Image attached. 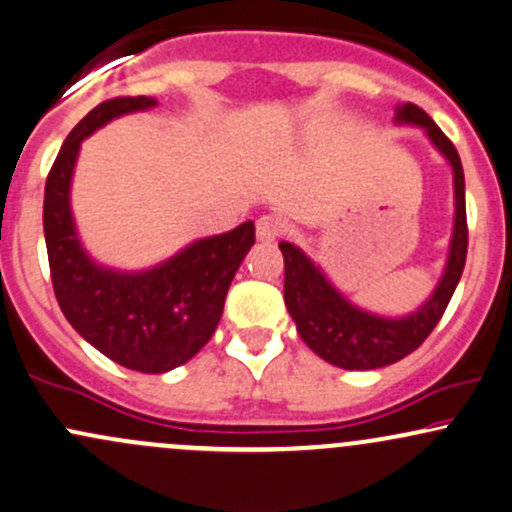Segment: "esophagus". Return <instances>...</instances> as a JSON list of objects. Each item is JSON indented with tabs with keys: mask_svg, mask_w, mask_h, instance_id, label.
<instances>
[{
	"mask_svg": "<svg viewBox=\"0 0 512 512\" xmlns=\"http://www.w3.org/2000/svg\"><path fill=\"white\" fill-rule=\"evenodd\" d=\"M284 233V221L279 219V216L274 214H264L257 219V238L260 240H267V243H272Z\"/></svg>",
	"mask_w": 512,
	"mask_h": 512,
	"instance_id": "esophagus-1",
	"label": "esophagus"
}]
</instances>
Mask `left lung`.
<instances>
[{
    "instance_id": "1",
    "label": "left lung",
    "mask_w": 512,
    "mask_h": 512,
    "mask_svg": "<svg viewBox=\"0 0 512 512\" xmlns=\"http://www.w3.org/2000/svg\"><path fill=\"white\" fill-rule=\"evenodd\" d=\"M395 120L426 129L433 146L448 158L455 178V228L450 238V255L433 296L419 310L404 317L366 313L346 301L303 250L286 240L279 243L284 255V301L298 334L317 356L346 370L390 366L419 349L448 308L467 260V207L460 154L443 129L419 105H397Z\"/></svg>"
}]
</instances>
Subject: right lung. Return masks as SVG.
I'll list each match as a JSON object with an SVG mask.
<instances>
[{
  "instance_id": "obj_1",
  "label": "right lung",
  "mask_w": 512,
  "mask_h": 512,
  "mask_svg": "<svg viewBox=\"0 0 512 512\" xmlns=\"http://www.w3.org/2000/svg\"><path fill=\"white\" fill-rule=\"evenodd\" d=\"M122 96L88 113L64 139L45 182L43 228L52 289L64 317L88 344L139 373H166L190 361L219 325L228 286L255 245V223L202 238L146 272H115L86 255L76 236L69 185L79 146L113 117L154 108Z\"/></svg>"
}]
</instances>
